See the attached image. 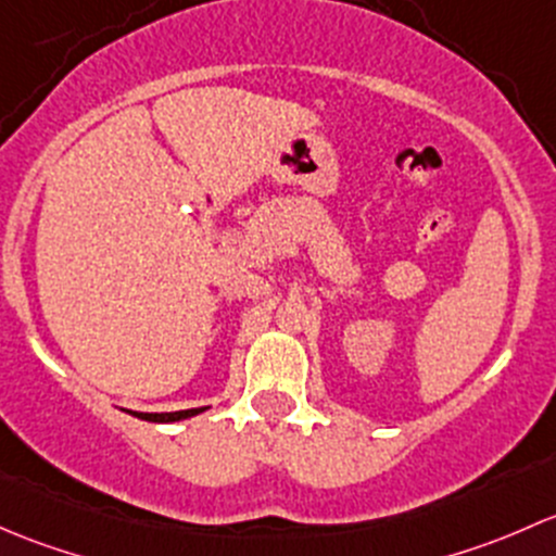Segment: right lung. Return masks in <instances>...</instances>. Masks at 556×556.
I'll return each instance as SVG.
<instances>
[{
  "label": "right lung",
  "instance_id": "1",
  "mask_svg": "<svg viewBox=\"0 0 556 556\" xmlns=\"http://www.w3.org/2000/svg\"><path fill=\"white\" fill-rule=\"evenodd\" d=\"M205 406H200V409H181V412H130V415L141 417V420H150V422H176V420H185V417H192L198 415V412H203Z\"/></svg>",
  "mask_w": 556,
  "mask_h": 556
}]
</instances>
